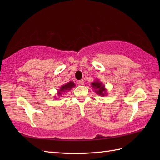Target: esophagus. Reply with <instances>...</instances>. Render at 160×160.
<instances>
[{
	"mask_svg": "<svg viewBox=\"0 0 160 160\" xmlns=\"http://www.w3.org/2000/svg\"><path fill=\"white\" fill-rule=\"evenodd\" d=\"M78 84H80V85H83V84H84V80H79V81H78Z\"/></svg>",
	"mask_w": 160,
	"mask_h": 160,
	"instance_id": "34e87169",
	"label": "esophagus"
}]
</instances>
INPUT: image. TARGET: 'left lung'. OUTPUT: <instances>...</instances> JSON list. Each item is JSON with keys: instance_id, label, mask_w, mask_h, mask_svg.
Segmentation results:
<instances>
[{"instance_id": "1", "label": "left lung", "mask_w": 160, "mask_h": 160, "mask_svg": "<svg viewBox=\"0 0 160 160\" xmlns=\"http://www.w3.org/2000/svg\"><path fill=\"white\" fill-rule=\"evenodd\" d=\"M92 87L96 89V93L100 95V96H104L105 94H106V90L104 89V86L102 84V83L99 82V81H96V82H93L92 84Z\"/></svg>"}]
</instances>
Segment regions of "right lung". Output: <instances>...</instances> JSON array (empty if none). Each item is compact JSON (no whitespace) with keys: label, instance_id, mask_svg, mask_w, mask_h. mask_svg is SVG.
Segmentation results:
<instances>
[{"label":"right lung","instance_id":"obj_1","mask_svg":"<svg viewBox=\"0 0 160 160\" xmlns=\"http://www.w3.org/2000/svg\"><path fill=\"white\" fill-rule=\"evenodd\" d=\"M73 87H75V84L71 81V82H69V83H67L66 84H64L63 86L60 87V89H59V91H58V94L60 96L61 93H62V92H64V91L70 90V89H72Z\"/></svg>","mask_w":160,"mask_h":160}]
</instances>
